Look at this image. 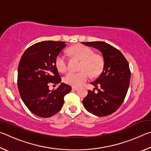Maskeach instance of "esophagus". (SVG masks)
<instances>
[{"instance_id": "34e87169", "label": "esophagus", "mask_w": 151, "mask_h": 151, "mask_svg": "<svg viewBox=\"0 0 151 151\" xmlns=\"http://www.w3.org/2000/svg\"><path fill=\"white\" fill-rule=\"evenodd\" d=\"M78 87H76V86H73L72 87V89L73 91H76V90H78Z\"/></svg>"}]
</instances>
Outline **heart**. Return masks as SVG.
<instances>
[{
    "label": "heart",
    "instance_id": "obj_1",
    "mask_svg": "<svg viewBox=\"0 0 151 151\" xmlns=\"http://www.w3.org/2000/svg\"><path fill=\"white\" fill-rule=\"evenodd\" d=\"M69 54L81 60L78 73L70 72L64 77V81L68 85L79 86L93 76L100 75L103 69L104 60L101 55L93 54V50L85 45L73 46L68 49ZM55 65L58 70L65 73L68 70V63L66 56L59 54L55 60Z\"/></svg>",
    "mask_w": 151,
    "mask_h": 151
}]
</instances>
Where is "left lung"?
Masks as SVG:
<instances>
[{"mask_svg":"<svg viewBox=\"0 0 151 151\" xmlns=\"http://www.w3.org/2000/svg\"><path fill=\"white\" fill-rule=\"evenodd\" d=\"M83 44L97 48L104 58L103 71L91 83L97 92H94L95 89L88 90L83 104L94 115H110L121 106L127 95L131 80L129 63L117 48L106 42H85Z\"/></svg>","mask_w":151,"mask_h":151,"instance_id":"left-lung-1","label":"left lung"}]
</instances>
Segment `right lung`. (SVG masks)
Here are the masks:
<instances>
[{
  "label": "right lung",
  "instance_id": "add662e5",
  "mask_svg": "<svg viewBox=\"0 0 151 151\" xmlns=\"http://www.w3.org/2000/svg\"><path fill=\"white\" fill-rule=\"evenodd\" d=\"M63 41H42L25 50L18 66L17 85L25 105L35 115L47 118L60 111L64 97L71 86L62 83L50 91L48 84L57 85L61 78L55 60L66 45Z\"/></svg>",
  "mask_w": 151,
  "mask_h": 151
}]
</instances>
